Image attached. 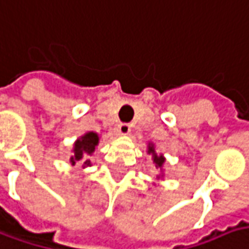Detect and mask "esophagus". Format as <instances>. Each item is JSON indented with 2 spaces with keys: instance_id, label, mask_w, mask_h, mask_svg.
<instances>
[{
  "instance_id": "obj_1",
  "label": "esophagus",
  "mask_w": 249,
  "mask_h": 249,
  "mask_svg": "<svg viewBox=\"0 0 249 249\" xmlns=\"http://www.w3.org/2000/svg\"><path fill=\"white\" fill-rule=\"evenodd\" d=\"M117 131L120 135H128L131 132V126L128 124H120L117 126Z\"/></svg>"
}]
</instances>
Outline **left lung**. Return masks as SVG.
<instances>
[{
	"instance_id": "8db88e82",
	"label": "left lung",
	"mask_w": 249,
	"mask_h": 249,
	"mask_svg": "<svg viewBox=\"0 0 249 249\" xmlns=\"http://www.w3.org/2000/svg\"><path fill=\"white\" fill-rule=\"evenodd\" d=\"M148 154L152 155V163H154L155 169H158L159 170V173L156 175V179L159 180V179H163V165H165V162H166V159H165V156L163 154H156V151H155V145L152 142H148ZM156 184V183H154Z\"/></svg>"
}]
</instances>
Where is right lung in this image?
Instances as JSON below:
<instances>
[{"instance_id":"obj_1","label":"right lung","mask_w":249,"mask_h":249,"mask_svg":"<svg viewBox=\"0 0 249 249\" xmlns=\"http://www.w3.org/2000/svg\"><path fill=\"white\" fill-rule=\"evenodd\" d=\"M100 142V135L97 132L89 131L84 135H81L74 141L73 148H71V156H70V163L76 165L80 162L83 168L91 166L90 156L94 154L95 146Z\"/></svg>"}]
</instances>
